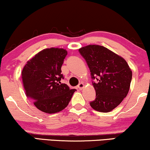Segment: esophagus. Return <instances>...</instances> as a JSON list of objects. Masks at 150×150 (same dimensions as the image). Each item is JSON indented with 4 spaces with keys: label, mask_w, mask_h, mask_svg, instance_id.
<instances>
[{
    "label": "esophagus",
    "mask_w": 150,
    "mask_h": 150,
    "mask_svg": "<svg viewBox=\"0 0 150 150\" xmlns=\"http://www.w3.org/2000/svg\"><path fill=\"white\" fill-rule=\"evenodd\" d=\"M84 84H83V83L82 82H80V84H78V85H77V88H78V89H83V88H84Z\"/></svg>",
    "instance_id": "esophagus-1"
}]
</instances>
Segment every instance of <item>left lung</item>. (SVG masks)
<instances>
[{
	"mask_svg": "<svg viewBox=\"0 0 150 150\" xmlns=\"http://www.w3.org/2000/svg\"><path fill=\"white\" fill-rule=\"evenodd\" d=\"M79 52L89 68L96 91L90 105L98 112H110L127 96L132 71L123 58L103 46L90 45Z\"/></svg>",
	"mask_w": 150,
	"mask_h": 150,
	"instance_id": "left-lung-1",
	"label": "left lung"
}]
</instances>
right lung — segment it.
Wrapping results in <instances>:
<instances>
[{
  "label": "right lung",
  "mask_w": 150,
  "mask_h": 150,
  "mask_svg": "<svg viewBox=\"0 0 150 150\" xmlns=\"http://www.w3.org/2000/svg\"><path fill=\"white\" fill-rule=\"evenodd\" d=\"M67 54L64 49H45L28 61L21 72L27 98L44 112L64 110L75 91L61 82L64 79L61 66Z\"/></svg>",
  "instance_id": "obj_1"
}]
</instances>
